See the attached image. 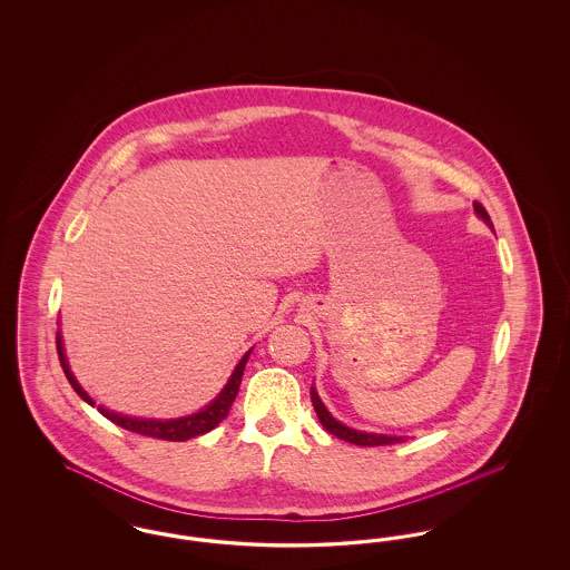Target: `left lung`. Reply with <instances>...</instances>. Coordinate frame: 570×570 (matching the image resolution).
I'll return each mask as SVG.
<instances>
[{
  "instance_id": "obj_1",
  "label": "left lung",
  "mask_w": 570,
  "mask_h": 570,
  "mask_svg": "<svg viewBox=\"0 0 570 570\" xmlns=\"http://www.w3.org/2000/svg\"><path fill=\"white\" fill-rule=\"evenodd\" d=\"M474 212H476V216L481 217V219L488 224L489 228H493V224H491V219H489V214L481 203H474ZM309 395H312V404H314V410H316V414H318L323 428H325L328 434L337 435L340 440H346V442L356 444V446H386V444H395V442H404V440H406L404 435L374 434V432H358V430H353V428L340 423V421L326 410L323 400L318 397V393H316L314 386L309 389Z\"/></svg>"
}]
</instances>
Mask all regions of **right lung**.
<instances>
[{
	"mask_svg": "<svg viewBox=\"0 0 570 570\" xmlns=\"http://www.w3.org/2000/svg\"><path fill=\"white\" fill-rule=\"evenodd\" d=\"M252 351L242 356V361L237 363L235 372L230 374L228 382L224 384V389L217 393L216 400L212 404H207L205 407H200L198 412L188 414V416H179V419H140V416H128V414H119V412H112L107 410L105 406H98L100 414H105L109 421H112L115 425L128 430V432H135V434L149 435V438H160V440H170V442H184V440H190L196 435L207 434L212 432L214 428H217L228 410L233 406L237 393H239V384L244 379L245 363H247V356ZM57 354H59V361H61V367H63V374L66 379L70 380L72 389L79 393L82 402H87L89 406H96V402L87 395V391L79 384V380L75 379V374L70 372V365H68V358L63 353V340H61V333L57 331Z\"/></svg>",
	"mask_w": 570,
	"mask_h": 570,
	"instance_id": "add662e5",
	"label": "right lung"
}]
</instances>
